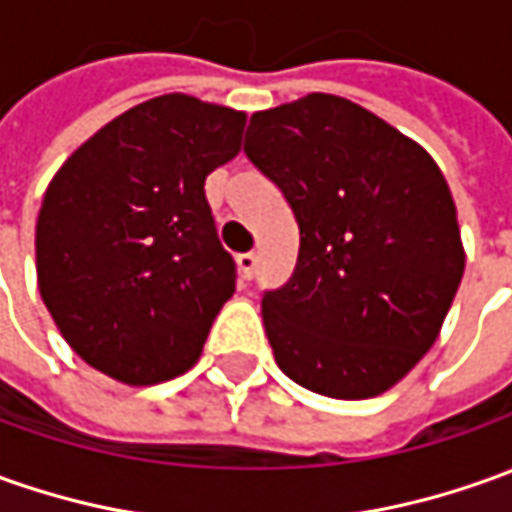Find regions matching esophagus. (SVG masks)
I'll list each match as a JSON object with an SVG mask.
<instances>
[{
	"label": "esophagus",
	"instance_id": "obj_1",
	"mask_svg": "<svg viewBox=\"0 0 512 512\" xmlns=\"http://www.w3.org/2000/svg\"><path fill=\"white\" fill-rule=\"evenodd\" d=\"M238 269H241L243 280H249V277H252V274H255V269H257V255H255V252H243V255H238Z\"/></svg>",
	"mask_w": 512,
	"mask_h": 512
}]
</instances>
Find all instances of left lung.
Returning a JSON list of instances; mask_svg holds the SVG:
<instances>
[{
  "label": "left lung",
  "instance_id": "1",
  "mask_svg": "<svg viewBox=\"0 0 512 512\" xmlns=\"http://www.w3.org/2000/svg\"><path fill=\"white\" fill-rule=\"evenodd\" d=\"M243 154L300 227L291 280L260 302L277 367L328 398L387 392L434 344L465 269L440 168L373 111L322 92L252 114Z\"/></svg>",
  "mask_w": 512,
  "mask_h": 512
}]
</instances>
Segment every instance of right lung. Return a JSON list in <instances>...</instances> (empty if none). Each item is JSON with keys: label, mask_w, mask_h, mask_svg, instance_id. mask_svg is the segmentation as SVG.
I'll list each match as a JSON object with an SVG mask.
<instances>
[{"label": "right lung", "mask_w": 512, "mask_h": 512, "mask_svg": "<svg viewBox=\"0 0 512 512\" xmlns=\"http://www.w3.org/2000/svg\"><path fill=\"white\" fill-rule=\"evenodd\" d=\"M246 114L190 95L145 100L55 173L36 224L38 291L69 347L145 387L196 364L235 294L204 182L241 151Z\"/></svg>", "instance_id": "right-lung-1"}]
</instances>
